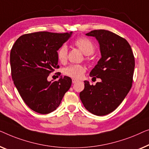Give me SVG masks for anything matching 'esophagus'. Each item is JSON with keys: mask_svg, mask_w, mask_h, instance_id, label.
<instances>
[{"mask_svg": "<svg viewBox=\"0 0 149 149\" xmlns=\"http://www.w3.org/2000/svg\"><path fill=\"white\" fill-rule=\"evenodd\" d=\"M77 81H78V80H77L76 79H72V83H73V84H75V83H76Z\"/></svg>", "mask_w": 149, "mask_h": 149, "instance_id": "esophagus-1", "label": "esophagus"}]
</instances>
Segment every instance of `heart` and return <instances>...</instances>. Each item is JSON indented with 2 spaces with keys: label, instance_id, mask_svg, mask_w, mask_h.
<instances>
[{
  "label": "heart",
  "instance_id": "b5f03b06",
  "mask_svg": "<svg viewBox=\"0 0 149 149\" xmlns=\"http://www.w3.org/2000/svg\"><path fill=\"white\" fill-rule=\"evenodd\" d=\"M75 46L78 48L82 53L87 55V60H90V54H92L95 50L94 43L88 38H79L74 42ZM68 47L66 45H63L57 51V58L60 62L64 63L66 61L68 57ZM86 72L84 66L81 65H72L64 70V74L67 76L71 77L74 79H79L83 76Z\"/></svg>",
  "mask_w": 149,
  "mask_h": 149
}]
</instances>
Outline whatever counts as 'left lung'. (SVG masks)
<instances>
[{
    "label": "left lung",
    "mask_w": 149,
    "mask_h": 149,
    "mask_svg": "<svg viewBox=\"0 0 149 149\" xmlns=\"http://www.w3.org/2000/svg\"><path fill=\"white\" fill-rule=\"evenodd\" d=\"M86 35L95 37L100 45L101 58L90 75L100 78L101 81L93 86L84 81V89L79 93V97L91 113L105 116L116 109L130 91L134 56L126 40L116 33L95 30Z\"/></svg>",
    "instance_id": "obj_1"
}]
</instances>
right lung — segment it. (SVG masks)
Listing matches in <instances>:
<instances>
[{
	"label": "right lung",
	"mask_w": 149,
	"mask_h": 149,
	"mask_svg": "<svg viewBox=\"0 0 149 149\" xmlns=\"http://www.w3.org/2000/svg\"><path fill=\"white\" fill-rule=\"evenodd\" d=\"M72 33H26L13 46L10 53L12 79L25 103L35 112H53L70 88V77H61L53 82L48 81L47 77L59 68L57 51Z\"/></svg>",
	"instance_id": "1"
}]
</instances>
